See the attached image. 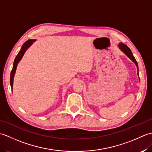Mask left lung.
<instances>
[{"label":"left lung","mask_w":152,"mask_h":152,"mask_svg":"<svg viewBox=\"0 0 152 152\" xmlns=\"http://www.w3.org/2000/svg\"><path fill=\"white\" fill-rule=\"evenodd\" d=\"M118 46L119 48V49H120L123 51V52H124L129 58H130V59L134 63V64H136V66L137 67V70H138V63L137 62L136 59H135L134 57L133 56V53H132L131 50L129 49V48L127 46H126L125 44L122 43V42L119 43V45H118Z\"/></svg>","instance_id":"1"}]
</instances>
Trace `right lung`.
Segmentation results:
<instances>
[{
	"label": "right lung",
	"mask_w": 152,
	"mask_h": 152,
	"mask_svg": "<svg viewBox=\"0 0 152 152\" xmlns=\"http://www.w3.org/2000/svg\"><path fill=\"white\" fill-rule=\"evenodd\" d=\"M35 41H36V40H28L27 41L25 42L23 44V45L22 46L20 51H19V52L17 55V56H16V57H15L14 64H13V68H12V70L11 71V74H10V86H11L12 89L13 88L14 77L15 75V70H16V68H17L18 64L19 61H20V60L22 59V57H23V55H24L25 51H26V50Z\"/></svg>",
	"instance_id": "1"
}]
</instances>
